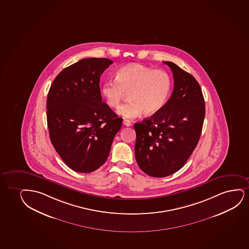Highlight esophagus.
<instances>
[{"label":"esophagus","mask_w":249,"mask_h":249,"mask_svg":"<svg viewBox=\"0 0 249 249\" xmlns=\"http://www.w3.org/2000/svg\"><path fill=\"white\" fill-rule=\"evenodd\" d=\"M123 124L125 126H130L131 125V122L128 120H124Z\"/></svg>","instance_id":"1"}]
</instances>
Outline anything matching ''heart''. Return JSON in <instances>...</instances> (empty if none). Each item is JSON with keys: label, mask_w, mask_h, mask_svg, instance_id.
Instances as JSON below:
<instances>
[{"label": "heart", "mask_w": 249, "mask_h": 249, "mask_svg": "<svg viewBox=\"0 0 249 249\" xmlns=\"http://www.w3.org/2000/svg\"><path fill=\"white\" fill-rule=\"evenodd\" d=\"M173 89V80L163 70H155L141 64L121 67L115 81L107 80L101 87V93L107 105L117 108L129 96V102L120 107V115L133 119L144 112L146 115L158 113L166 105Z\"/></svg>", "instance_id": "b5f03b06"}]
</instances>
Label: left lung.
Here are the masks:
<instances>
[{"label":"left lung","instance_id":"1","mask_svg":"<svg viewBox=\"0 0 249 249\" xmlns=\"http://www.w3.org/2000/svg\"><path fill=\"white\" fill-rule=\"evenodd\" d=\"M174 79L173 93L158 113L134 125L135 155L147 175L163 178L186 163L198 144L205 119V99L196 78L176 64L163 61Z\"/></svg>","mask_w":249,"mask_h":249}]
</instances>
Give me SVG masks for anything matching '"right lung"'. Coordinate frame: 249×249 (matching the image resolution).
Segmentation results:
<instances>
[{
  "instance_id": "right-lung-1",
  "label": "right lung",
  "mask_w": 249,
  "mask_h": 249,
  "mask_svg": "<svg viewBox=\"0 0 249 249\" xmlns=\"http://www.w3.org/2000/svg\"><path fill=\"white\" fill-rule=\"evenodd\" d=\"M112 60L87 58L66 67L53 80L47 98V124L53 147L78 173H91L107 160L122 125L102 101L100 76Z\"/></svg>"
}]
</instances>
